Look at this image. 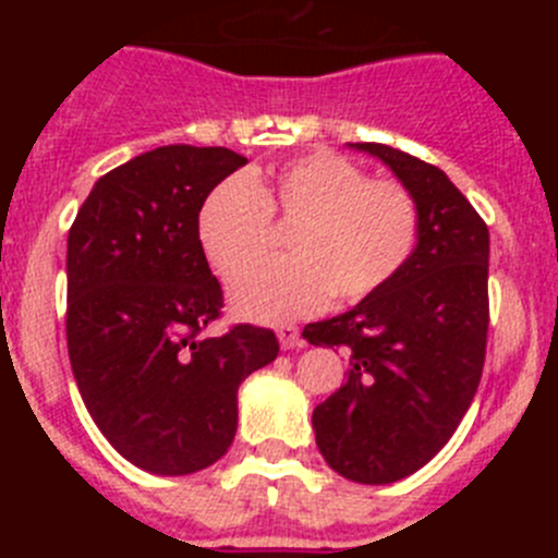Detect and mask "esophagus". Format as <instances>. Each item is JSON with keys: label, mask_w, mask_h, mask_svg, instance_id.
Wrapping results in <instances>:
<instances>
[{"label": "esophagus", "mask_w": 558, "mask_h": 558, "mask_svg": "<svg viewBox=\"0 0 558 558\" xmlns=\"http://www.w3.org/2000/svg\"><path fill=\"white\" fill-rule=\"evenodd\" d=\"M276 335H279V347L282 349L304 347V338H302V332H299V327H290V324H284V327L276 329Z\"/></svg>", "instance_id": "obj_1"}]
</instances>
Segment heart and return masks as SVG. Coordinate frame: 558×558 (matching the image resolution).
<instances>
[{
    "mask_svg": "<svg viewBox=\"0 0 558 558\" xmlns=\"http://www.w3.org/2000/svg\"><path fill=\"white\" fill-rule=\"evenodd\" d=\"M290 225L288 260L244 269L269 220ZM195 236L206 263L229 279V304L256 324H288L338 302H363L405 268L418 240L416 198L399 181L366 179L338 153L226 179L204 198Z\"/></svg>",
    "mask_w": 558,
    "mask_h": 558,
    "instance_id": "heart-1",
    "label": "heart"
}]
</instances>
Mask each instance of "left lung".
I'll use <instances>...</instances> for the list:
<instances>
[{
	"mask_svg": "<svg viewBox=\"0 0 558 558\" xmlns=\"http://www.w3.org/2000/svg\"><path fill=\"white\" fill-rule=\"evenodd\" d=\"M418 206L405 268L374 295L304 327L347 352V383L313 411L315 445L338 475L383 486L422 470L470 411L489 332V229L438 167L377 142Z\"/></svg>",
	"mask_w": 558,
	"mask_h": 558,
	"instance_id": "8db88e82",
	"label": "left lung"
}]
</instances>
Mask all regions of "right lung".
Masks as SVG:
<instances>
[{
	"label": "right lung",
	"instance_id": "obj_1",
	"mask_svg": "<svg viewBox=\"0 0 558 558\" xmlns=\"http://www.w3.org/2000/svg\"><path fill=\"white\" fill-rule=\"evenodd\" d=\"M165 145L106 172L66 240L69 363L108 445L153 475L206 470L234 441L236 388L274 363L270 329H204L223 290L195 236L204 198L245 165Z\"/></svg>",
	"mask_w": 558,
	"mask_h": 558
}]
</instances>
